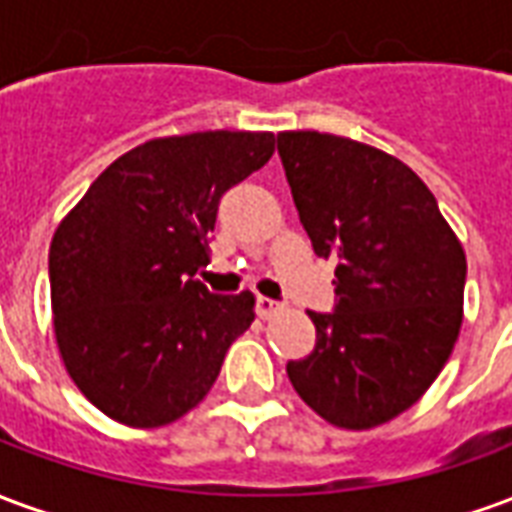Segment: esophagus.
Returning <instances> with one entry per match:
<instances>
[{"label":"esophagus","mask_w":512,"mask_h":512,"mask_svg":"<svg viewBox=\"0 0 512 512\" xmlns=\"http://www.w3.org/2000/svg\"><path fill=\"white\" fill-rule=\"evenodd\" d=\"M279 310H282V304H279V301L268 299V296H260V299H257V315H260L263 321H268L271 315H277Z\"/></svg>","instance_id":"34e87169"}]
</instances>
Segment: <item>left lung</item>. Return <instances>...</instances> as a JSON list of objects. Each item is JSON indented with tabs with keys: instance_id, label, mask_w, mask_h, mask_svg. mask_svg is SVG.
Here are the masks:
<instances>
[{
	"instance_id": "1",
	"label": "left lung",
	"mask_w": 512,
	"mask_h": 512,
	"mask_svg": "<svg viewBox=\"0 0 512 512\" xmlns=\"http://www.w3.org/2000/svg\"><path fill=\"white\" fill-rule=\"evenodd\" d=\"M277 147L315 255L337 260V307L310 312L315 351L288 362L290 384L334 428H378L447 365L463 323L466 252L400 158L318 131H282Z\"/></svg>"
}]
</instances>
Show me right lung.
Masks as SVG:
<instances>
[{
	"label": "right lung",
	"instance_id": "right-lung-1",
	"mask_svg": "<svg viewBox=\"0 0 512 512\" xmlns=\"http://www.w3.org/2000/svg\"><path fill=\"white\" fill-rule=\"evenodd\" d=\"M271 131H197L136 145L54 230L51 312L62 365L128 428L175 422L211 392L255 321V296H213L194 274L222 194L274 156Z\"/></svg>",
	"mask_w": 512,
	"mask_h": 512
}]
</instances>
